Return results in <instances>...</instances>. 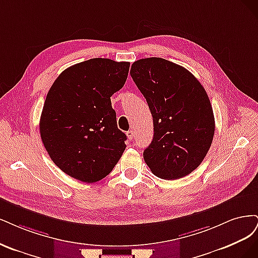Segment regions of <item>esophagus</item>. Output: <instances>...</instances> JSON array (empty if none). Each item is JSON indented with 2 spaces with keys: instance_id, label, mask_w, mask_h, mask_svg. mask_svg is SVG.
Returning <instances> with one entry per match:
<instances>
[{
  "instance_id": "obj_1",
  "label": "esophagus",
  "mask_w": 258,
  "mask_h": 258,
  "mask_svg": "<svg viewBox=\"0 0 258 258\" xmlns=\"http://www.w3.org/2000/svg\"><path fill=\"white\" fill-rule=\"evenodd\" d=\"M126 136L128 137L130 140H133V139H134V137H135V132L133 131V130L127 131V132H126Z\"/></svg>"
}]
</instances>
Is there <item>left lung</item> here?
Listing matches in <instances>:
<instances>
[{
  "instance_id": "left-lung-1",
  "label": "left lung",
  "mask_w": 258,
  "mask_h": 258,
  "mask_svg": "<svg viewBox=\"0 0 258 258\" xmlns=\"http://www.w3.org/2000/svg\"><path fill=\"white\" fill-rule=\"evenodd\" d=\"M131 76L145 96L154 135L144 159L156 177H185L204 161L214 135V115L204 87L186 69L162 57L132 64Z\"/></svg>"
}]
</instances>
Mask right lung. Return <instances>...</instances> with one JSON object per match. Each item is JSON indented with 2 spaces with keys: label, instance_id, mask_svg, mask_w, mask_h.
I'll use <instances>...</instances> for the list:
<instances>
[{
  "label": "right lung",
  "instance_id": "1",
  "mask_svg": "<svg viewBox=\"0 0 258 258\" xmlns=\"http://www.w3.org/2000/svg\"><path fill=\"white\" fill-rule=\"evenodd\" d=\"M128 70V62L95 57L63 71L49 90L40 137L52 162L72 178L102 180L125 150L110 97L125 84Z\"/></svg>",
  "mask_w": 258,
  "mask_h": 258
}]
</instances>
